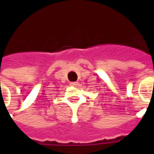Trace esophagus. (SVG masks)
<instances>
[{
    "label": "esophagus",
    "instance_id": "1",
    "mask_svg": "<svg viewBox=\"0 0 154 154\" xmlns=\"http://www.w3.org/2000/svg\"><path fill=\"white\" fill-rule=\"evenodd\" d=\"M79 83L78 82H71L70 83V85L71 86H74V87H77V86H79Z\"/></svg>",
    "mask_w": 154,
    "mask_h": 154
}]
</instances>
